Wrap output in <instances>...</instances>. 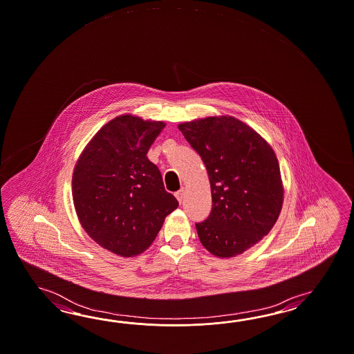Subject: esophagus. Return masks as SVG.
Returning <instances> with one entry per match:
<instances>
[{
  "label": "esophagus",
  "mask_w": 354,
  "mask_h": 354,
  "mask_svg": "<svg viewBox=\"0 0 354 354\" xmlns=\"http://www.w3.org/2000/svg\"><path fill=\"white\" fill-rule=\"evenodd\" d=\"M175 197L179 201V203H183V201L185 198V189L181 188L180 190H178V192L175 193Z\"/></svg>",
  "instance_id": "obj_1"
}]
</instances>
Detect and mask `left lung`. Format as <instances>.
Here are the masks:
<instances>
[{
  "label": "left lung",
  "instance_id": "left-lung-1",
  "mask_svg": "<svg viewBox=\"0 0 354 354\" xmlns=\"http://www.w3.org/2000/svg\"><path fill=\"white\" fill-rule=\"evenodd\" d=\"M178 128L207 169L212 209L197 223L199 241L220 259L253 247L275 225L284 188L275 152L233 116L187 121Z\"/></svg>",
  "mask_w": 354,
  "mask_h": 354
}]
</instances>
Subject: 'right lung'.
<instances>
[{"instance_id": "1", "label": "right lung", "mask_w": 354, "mask_h": 354, "mask_svg": "<svg viewBox=\"0 0 354 354\" xmlns=\"http://www.w3.org/2000/svg\"><path fill=\"white\" fill-rule=\"evenodd\" d=\"M164 128L162 121L118 116L95 133L74 167L80 225L97 244L122 257L145 252L179 206L147 157Z\"/></svg>"}]
</instances>
